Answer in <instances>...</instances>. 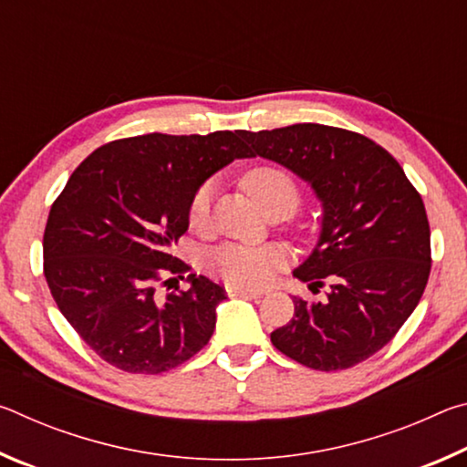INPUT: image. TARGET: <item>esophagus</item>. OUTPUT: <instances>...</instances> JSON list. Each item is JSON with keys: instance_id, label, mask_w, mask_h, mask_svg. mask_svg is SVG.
<instances>
[{"instance_id": "obj_1", "label": "esophagus", "mask_w": 467, "mask_h": 467, "mask_svg": "<svg viewBox=\"0 0 467 467\" xmlns=\"http://www.w3.org/2000/svg\"><path fill=\"white\" fill-rule=\"evenodd\" d=\"M228 296H243V298H259L264 295L262 290H247V288H236V286H226Z\"/></svg>"}]
</instances>
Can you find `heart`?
Listing matches in <instances>:
<instances>
[{
  "label": "heart",
  "mask_w": 467,
  "mask_h": 467,
  "mask_svg": "<svg viewBox=\"0 0 467 467\" xmlns=\"http://www.w3.org/2000/svg\"><path fill=\"white\" fill-rule=\"evenodd\" d=\"M243 189L262 212L274 205H290L295 210L298 203L296 183L286 171L278 167H255L244 172ZM212 193H214V185L210 181L195 189L187 210L192 226H202L205 223ZM286 265L288 251L280 244L226 243L205 255V267L236 288H264L272 284L275 274Z\"/></svg>",
  "instance_id": "1"
}]
</instances>
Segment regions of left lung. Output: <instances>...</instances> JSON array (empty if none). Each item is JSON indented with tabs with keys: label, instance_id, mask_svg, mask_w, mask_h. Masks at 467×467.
I'll use <instances>...</instances> for the list:
<instances>
[{
	"label": "left lung",
	"instance_id": "1",
	"mask_svg": "<svg viewBox=\"0 0 467 467\" xmlns=\"http://www.w3.org/2000/svg\"><path fill=\"white\" fill-rule=\"evenodd\" d=\"M251 156L295 172L321 202V233L295 278L331 282L323 300L292 296L295 317L272 344L315 370L373 357L412 315L431 274V228L400 162L360 133L319 123L244 131Z\"/></svg>",
	"mask_w": 467,
	"mask_h": 467
}]
</instances>
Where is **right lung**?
I'll use <instances>...</instances> for the list:
<instances>
[{
    "mask_svg": "<svg viewBox=\"0 0 467 467\" xmlns=\"http://www.w3.org/2000/svg\"><path fill=\"white\" fill-rule=\"evenodd\" d=\"M236 158H251L239 131L117 140L94 150L53 202L47 284L63 317L109 365L158 375L210 342L224 288L195 274L187 291L161 297L157 288L189 272L171 249L189 228L195 189Z\"/></svg>",
    "mask_w": 467,
    "mask_h": 467,
    "instance_id": "1",
    "label": "right lung"
}]
</instances>
